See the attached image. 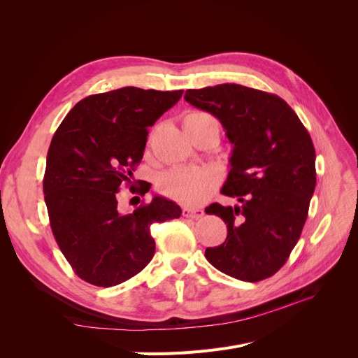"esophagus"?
I'll use <instances>...</instances> for the list:
<instances>
[{
	"label": "esophagus",
	"instance_id": "1",
	"mask_svg": "<svg viewBox=\"0 0 358 358\" xmlns=\"http://www.w3.org/2000/svg\"><path fill=\"white\" fill-rule=\"evenodd\" d=\"M182 215L185 218H191V220H200L204 216V210L201 209H191V208H183L182 209Z\"/></svg>",
	"mask_w": 358,
	"mask_h": 358
}]
</instances>
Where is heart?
<instances>
[{"instance_id": "heart-1", "label": "heart", "mask_w": 358, "mask_h": 358, "mask_svg": "<svg viewBox=\"0 0 358 358\" xmlns=\"http://www.w3.org/2000/svg\"><path fill=\"white\" fill-rule=\"evenodd\" d=\"M213 119L209 113L191 110L183 116V127L188 129L192 124ZM220 185L218 171L204 167H176L159 179V189L169 199L183 206H200L209 200Z\"/></svg>"}]
</instances>
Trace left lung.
Returning a JSON list of instances; mask_svg holds the SVG:
<instances>
[{"label":"left lung","instance_id":"1","mask_svg":"<svg viewBox=\"0 0 358 358\" xmlns=\"http://www.w3.org/2000/svg\"><path fill=\"white\" fill-rule=\"evenodd\" d=\"M185 100L221 121L233 145L221 192L241 203L206 208L227 224V239L204 255L220 272L246 282L273 276L300 239L315 189L308 129L280 96L242 85L188 90Z\"/></svg>","mask_w":358,"mask_h":358}]
</instances>
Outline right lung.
I'll return each mask as SVG.
<instances>
[{
  "mask_svg": "<svg viewBox=\"0 0 358 358\" xmlns=\"http://www.w3.org/2000/svg\"><path fill=\"white\" fill-rule=\"evenodd\" d=\"M182 94L136 86L94 94L76 104L53 134L43 178L50 229L85 282L113 287L142 272L155 252L150 225L180 216L176 203L158 196L121 213L117 192L149 191L150 183L133 182L148 127Z\"/></svg>",
  "mask_w": 358,
  "mask_h": 358,
  "instance_id": "obj_1",
  "label": "right lung"
}]
</instances>
